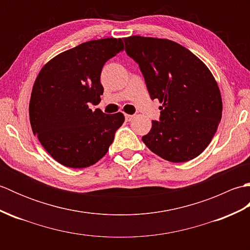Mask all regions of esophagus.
Masks as SVG:
<instances>
[{
	"instance_id": "esophagus-1",
	"label": "esophagus",
	"mask_w": 250,
	"mask_h": 250,
	"mask_svg": "<svg viewBox=\"0 0 250 250\" xmlns=\"http://www.w3.org/2000/svg\"><path fill=\"white\" fill-rule=\"evenodd\" d=\"M125 117V120L126 121H131L132 119L134 118V115H128V114H126Z\"/></svg>"
}]
</instances>
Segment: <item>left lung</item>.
Segmentation results:
<instances>
[{
    "label": "left lung",
    "mask_w": 250,
    "mask_h": 250,
    "mask_svg": "<svg viewBox=\"0 0 250 250\" xmlns=\"http://www.w3.org/2000/svg\"><path fill=\"white\" fill-rule=\"evenodd\" d=\"M125 51L140 65L150 99L162 106L142 137L149 149L169 162L196 158L213 140L221 120L222 100L213 74L184 46L167 39L125 37Z\"/></svg>",
    "instance_id": "1"
}]
</instances>
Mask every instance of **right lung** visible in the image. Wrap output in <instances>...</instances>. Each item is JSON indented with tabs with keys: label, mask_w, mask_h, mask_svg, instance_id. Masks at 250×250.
<instances>
[{
	"label": "right lung",
	"mask_w": 250,
	"mask_h": 250,
	"mask_svg": "<svg viewBox=\"0 0 250 250\" xmlns=\"http://www.w3.org/2000/svg\"><path fill=\"white\" fill-rule=\"evenodd\" d=\"M122 50L121 39L89 41L52 58L37 75L29 105L32 131L62 166L83 168L97 163L124 124L122 113L106 115L89 107L101 102L105 62Z\"/></svg>",
	"instance_id": "1"
}]
</instances>
